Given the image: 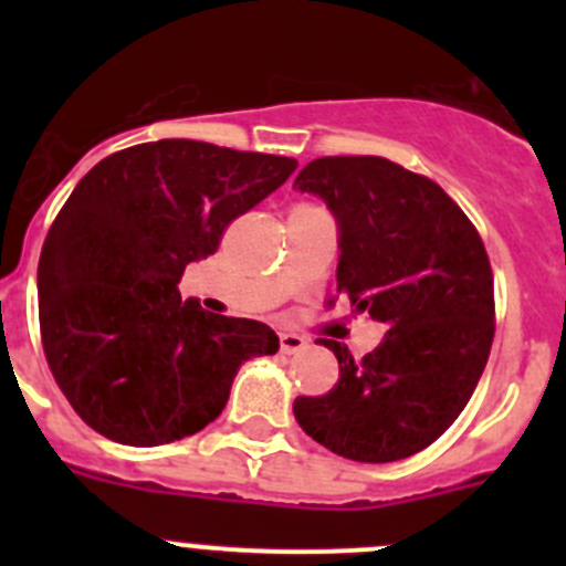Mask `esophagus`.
<instances>
[{
  "label": "esophagus",
  "instance_id": "obj_1",
  "mask_svg": "<svg viewBox=\"0 0 566 566\" xmlns=\"http://www.w3.org/2000/svg\"><path fill=\"white\" fill-rule=\"evenodd\" d=\"M279 347H282V353H287V356H293V353H301L306 347V339L298 334H290V331H284V334H279Z\"/></svg>",
  "mask_w": 566,
  "mask_h": 566
}]
</instances>
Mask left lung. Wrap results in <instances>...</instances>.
Segmentation results:
<instances>
[{"label":"left lung","instance_id":"left-lung-1","mask_svg":"<svg viewBox=\"0 0 566 566\" xmlns=\"http://www.w3.org/2000/svg\"><path fill=\"white\" fill-rule=\"evenodd\" d=\"M293 188L336 219V293L386 325L364 358L319 339L339 384L295 399V421L339 458H410L452 427L488 364L495 310L482 238L438 182L389 158H317Z\"/></svg>","mask_w":566,"mask_h":566}]
</instances>
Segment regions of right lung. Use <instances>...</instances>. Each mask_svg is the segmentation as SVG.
Returning <instances> with one entry per match:
<instances>
[{
    "label": "right lung",
    "instance_id": "1",
    "mask_svg": "<svg viewBox=\"0 0 566 566\" xmlns=\"http://www.w3.org/2000/svg\"><path fill=\"white\" fill-rule=\"evenodd\" d=\"M295 167L161 139L78 180L43 243L38 304L51 375L95 432L125 447L193 436L224 410L241 364L279 350L265 323L205 312L177 284Z\"/></svg>",
    "mask_w": 566,
    "mask_h": 566
}]
</instances>
